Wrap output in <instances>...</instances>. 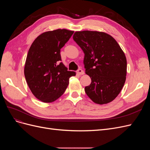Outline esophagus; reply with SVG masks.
I'll return each instance as SVG.
<instances>
[{"instance_id":"34e87169","label":"esophagus","mask_w":150,"mask_h":150,"mask_svg":"<svg viewBox=\"0 0 150 150\" xmlns=\"http://www.w3.org/2000/svg\"><path fill=\"white\" fill-rule=\"evenodd\" d=\"M76 72H77V74H79V75H83L84 74V71L83 69H79L78 71H76Z\"/></svg>"}]
</instances>
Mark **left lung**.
Here are the masks:
<instances>
[{
	"label": "left lung",
	"mask_w": 150,
	"mask_h": 150,
	"mask_svg": "<svg viewBox=\"0 0 150 150\" xmlns=\"http://www.w3.org/2000/svg\"><path fill=\"white\" fill-rule=\"evenodd\" d=\"M73 39L84 53L86 74L91 83L85 92L96 104L111 102L117 96L126 81L127 61L120 45L103 32L77 31Z\"/></svg>",
	"instance_id": "8db88e82"
}]
</instances>
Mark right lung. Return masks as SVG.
<instances>
[{"label": "right lung", "mask_w": 150, "mask_h": 150, "mask_svg": "<svg viewBox=\"0 0 150 150\" xmlns=\"http://www.w3.org/2000/svg\"><path fill=\"white\" fill-rule=\"evenodd\" d=\"M74 31L56 29L43 33L30 46L24 67V75L32 93L44 103H52L64 94L74 71L60 62L61 49Z\"/></svg>", "instance_id": "1"}]
</instances>
